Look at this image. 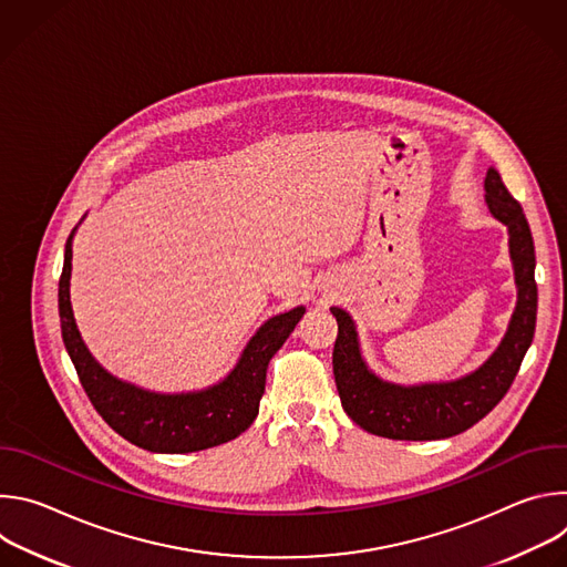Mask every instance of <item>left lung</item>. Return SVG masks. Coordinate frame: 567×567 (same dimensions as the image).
Returning a JSON list of instances; mask_svg holds the SVG:
<instances>
[{
	"mask_svg": "<svg viewBox=\"0 0 567 567\" xmlns=\"http://www.w3.org/2000/svg\"><path fill=\"white\" fill-rule=\"evenodd\" d=\"M487 206L509 228V249L516 269L518 305L507 337L494 357L473 374L453 383L401 388L377 379L363 363L352 318L332 307L339 322L332 365L337 390L348 417L372 435L388 440H442L457 435L496 409L512 388L536 330L538 289L534 280V239L523 206L492 168L484 179Z\"/></svg>",
	"mask_w": 567,
	"mask_h": 567,
	"instance_id": "obj_1",
	"label": "left lung"
}]
</instances>
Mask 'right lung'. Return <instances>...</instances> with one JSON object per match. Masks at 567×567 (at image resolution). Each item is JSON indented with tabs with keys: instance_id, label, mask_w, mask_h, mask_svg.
<instances>
[{
	"instance_id": "add662e5",
	"label": "right lung",
	"mask_w": 567,
	"mask_h": 567,
	"mask_svg": "<svg viewBox=\"0 0 567 567\" xmlns=\"http://www.w3.org/2000/svg\"><path fill=\"white\" fill-rule=\"evenodd\" d=\"M71 235L64 247V267L58 287L62 341L96 413L121 437L154 453H193L245 433L258 417L267 365L293 332L305 309L296 307L267 320L221 383L193 394L145 392L107 374L78 334L69 302Z\"/></svg>"
}]
</instances>
